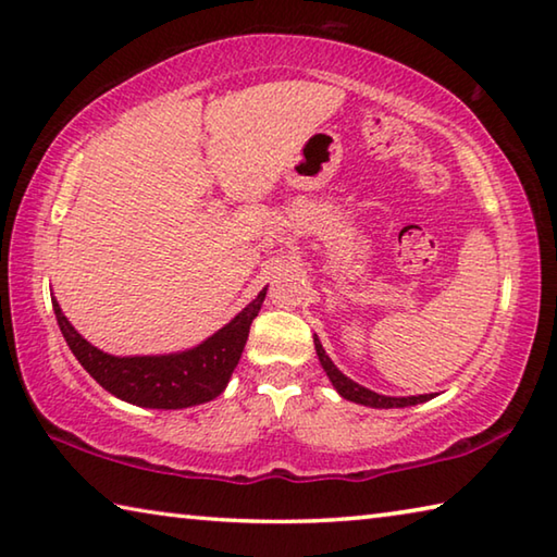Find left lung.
I'll use <instances>...</instances> for the list:
<instances>
[{
  "label": "left lung",
  "instance_id": "left-lung-1",
  "mask_svg": "<svg viewBox=\"0 0 557 557\" xmlns=\"http://www.w3.org/2000/svg\"><path fill=\"white\" fill-rule=\"evenodd\" d=\"M314 348H317L319 363H322V369L329 375V381H332L336 393L342 395V398H346V400L369 405V408H408V405H418V403H425V400L432 398V395H410V398H391V395L373 393L369 388H363V385L354 383L351 379H346V375L336 369L332 358L326 356L324 346H322V342H319L317 336H314Z\"/></svg>",
  "mask_w": 557,
  "mask_h": 557
}]
</instances>
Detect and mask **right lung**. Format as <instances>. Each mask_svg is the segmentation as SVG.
<instances>
[{"instance_id": "add662e5", "label": "right lung", "mask_w": 557, "mask_h": 557, "mask_svg": "<svg viewBox=\"0 0 557 557\" xmlns=\"http://www.w3.org/2000/svg\"><path fill=\"white\" fill-rule=\"evenodd\" d=\"M265 292L268 287L203 344L166 356H110L75 332L55 299L53 312L73 356L108 393L139 408L178 410L209 403L225 391Z\"/></svg>"}]
</instances>
